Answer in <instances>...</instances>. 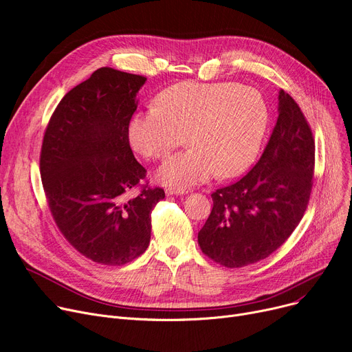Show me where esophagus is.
<instances>
[{"label": "esophagus", "mask_w": 352, "mask_h": 352, "mask_svg": "<svg viewBox=\"0 0 352 352\" xmlns=\"http://www.w3.org/2000/svg\"><path fill=\"white\" fill-rule=\"evenodd\" d=\"M186 193H188L186 189H177V188H167L166 189L167 196H182V195H186Z\"/></svg>", "instance_id": "1"}]
</instances>
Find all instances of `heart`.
I'll use <instances>...</instances> for the list:
<instances>
[{"instance_id":"heart-1","label":"heart","mask_w":352,"mask_h":352,"mask_svg":"<svg viewBox=\"0 0 352 352\" xmlns=\"http://www.w3.org/2000/svg\"><path fill=\"white\" fill-rule=\"evenodd\" d=\"M267 122L270 109L254 87L182 81L156 97V107L131 117L127 138L135 152L160 160L186 136L190 147L167 159L156 177L164 185L188 188L216 173L232 177L248 169L259 152Z\"/></svg>"}]
</instances>
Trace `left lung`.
Returning <instances> with one entry per match:
<instances>
[{
    "mask_svg": "<svg viewBox=\"0 0 352 352\" xmlns=\"http://www.w3.org/2000/svg\"><path fill=\"white\" fill-rule=\"evenodd\" d=\"M278 113L259 162L239 182L212 193V212L197 233L202 252L226 267L270 256L291 236L308 206L315 164L312 131L283 90Z\"/></svg>",
    "mask_w": 352,
    "mask_h": 352,
    "instance_id": "obj_1",
    "label": "left lung"
}]
</instances>
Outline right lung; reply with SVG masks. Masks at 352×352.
Here are the masks:
<instances>
[{
    "label": "right lung",
    "instance_id": "right-lung-1",
    "mask_svg": "<svg viewBox=\"0 0 352 352\" xmlns=\"http://www.w3.org/2000/svg\"><path fill=\"white\" fill-rule=\"evenodd\" d=\"M146 77L102 67L67 93L45 129L40 170L54 221L81 255L124 265L148 246L160 188L127 193L146 177L127 126Z\"/></svg>",
    "mask_w": 352,
    "mask_h": 352
}]
</instances>
